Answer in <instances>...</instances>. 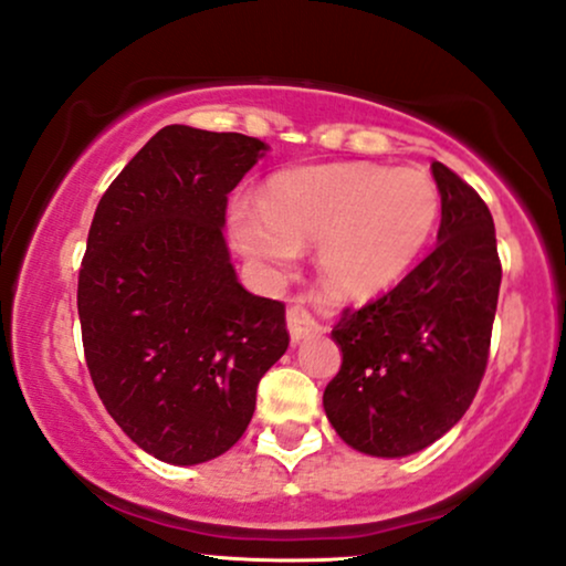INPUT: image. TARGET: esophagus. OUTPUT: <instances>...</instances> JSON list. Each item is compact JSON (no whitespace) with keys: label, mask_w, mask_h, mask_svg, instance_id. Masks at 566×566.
Wrapping results in <instances>:
<instances>
[{"label":"esophagus","mask_w":566,"mask_h":566,"mask_svg":"<svg viewBox=\"0 0 566 566\" xmlns=\"http://www.w3.org/2000/svg\"><path fill=\"white\" fill-rule=\"evenodd\" d=\"M287 328H290L292 344H300V342H303V338L323 331L321 323L315 321V315L307 311V300L305 297H297L295 303L290 305V311H287Z\"/></svg>","instance_id":"34e87169"}]
</instances>
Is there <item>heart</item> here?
<instances>
[{"label": "heart", "instance_id": "1", "mask_svg": "<svg viewBox=\"0 0 566 566\" xmlns=\"http://www.w3.org/2000/svg\"><path fill=\"white\" fill-rule=\"evenodd\" d=\"M440 222V191L417 168L331 163L276 172L259 205L230 209V238L269 279L318 243V266L342 297L367 300L401 282Z\"/></svg>", "mask_w": 566, "mask_h": 566}]
</instances>
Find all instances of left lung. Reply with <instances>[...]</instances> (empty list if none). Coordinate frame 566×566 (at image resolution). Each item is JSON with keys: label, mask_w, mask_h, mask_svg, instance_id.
<instances>
[{"label": "left lung", "mask_w": 566, "mask_h": 566, "mask_svg": "<svg viewBox=\"0 0 566 566\" xmlns=\"http://www.w3.org/2000/svg\"><path fill=\"white\" fill-rule=\"evenodd\" d=\"M442 220L434 251L398 287L331 331L342 367L323 409L346 446L403 458L440 440L484 378L502 263L484 199L442 163H432Z\"/></svg>", "instance_id": "obj_1"}]
</instances>
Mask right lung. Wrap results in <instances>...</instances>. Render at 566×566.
I'll return each mask as SVG.
<instances>
[{
  "label": "right lung",
  "instance_id": "right-lung-1",
  "mask_svg": "<svg viewBox=\"0 0 566 566\" xmlns=\"http://www.w3.org/2000/svg\"><path fill=\"white\" fill-rule=\"evenodd\" d=\"M266 149L245 134L165 126L90 224L77 284L87 370L116 424L157 461L228 453L290 346L284 305L243 290L222 235L228 193Z\"/></svg>",
  "mask_w": 566,
  "mask_h": 566
}]
</instances>
